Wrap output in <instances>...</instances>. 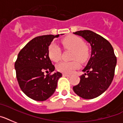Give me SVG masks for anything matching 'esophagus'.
I'll list each match as a JSON object with an SVG mask.
<instances>
[{
    "label": "esophagus",
    "mask_w": 123,
    "mask_h": 123,
    "mask_svg": "<svg viewBox=\"0 0 123 123\" xmlns=\"http://www.w3.org/2000/svg\"><path fill=\"white\" fill-rule=\"evenodd\" d=\"M62 76H64V77H70L71 74H68L63 73V74H62Z\"/></svg>",
    "instance_id": "34e87169"
}]
</instances>
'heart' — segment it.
I'll return each instance as SVG.
<instances>
[{"mask_svg":"<svg viewBox=\"0 0 123 123\" xmlns=\"http://www.w3.org/2000/svg\"><path fill=\"white\" fill-rule=\"evenodd\" d=\"M62 45L65 49L73 50L71 59H76L80 62H85L88 59L90 51L88 47L84 44L81 38L76 36H69L61 41ZM49 58L54 62L59 61L61 56V50L55 43H51L49 47ZM57 69L65 73H71L80 68V64L77 61L71 62H61L57 65Z\"/></svg>","mask_w":123,"mask_h":123,"instance_id":"heart-1","label":"heart"}]
</instances>
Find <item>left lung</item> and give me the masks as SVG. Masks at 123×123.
Wrapping results in <instances>:
<instances>
[{"label": "left lung", "mask_w": 123, "mask_h": 123, "mask_svg": "<svg viewBox=\"0 0 123 123\" xmlns=\"http://www.w3.org/2000/svg\"><path fill=\"white\" fill-rule=\"evenodd\" d=\"M80 36L91 46V55L82 71L79 84L73 86L76 94L85 99L100 96L111 84L117 59L111 44L102 37L90 30L73 33Z\"/></svg>", "instance_id": "8db88e82"}]
</instances>
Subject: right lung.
<instances>
[{
    "label": "right lung",
    "instance_id": "obj_1",
    "mask_svg": "<svg viewBox=\"0 0 123 123\" xmlns=\"http://www.w3.org/2000/svg\"><path fill=\"white\" fill-rule=\"evenodd\" d=\"M62 35L63 34H61ZM59 35H43L34 38L19 52L14 68L19 85L23 92L37 101H44L55 92L62 74L50 73L55 67L49 56V47Z\"/></svg>",
    "mask_w": 123,
    "mask_h": 123
}]
</instances>
